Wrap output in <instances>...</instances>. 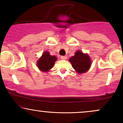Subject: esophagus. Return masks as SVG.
Instances as JSON below:
<instances>
[{
    "instance_id": "obj_1",
    "label": "esophagus",
    "mask_w": 123,
    "mask_h": 123,
    "mask_svg": "<svg viewBox=\"0 0 123 123\" xmlns=\"http://www.w3.org/2000/svg\"><path fill=\"white\" fill-rule=\"evenodd\" d=\"M66 58H67V57H66V56H65V55H64V56H61V60H66Z\"/></svg>"
}]
</instances>
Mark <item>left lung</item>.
Here are the masks:
<instances>
[{"label": "left lung", "instance_id": "8db88e82", "mask_svg": "<svg viewBox=\"0 0 123 123\" xmlns=\"http://www.w3.org/2000/svg\"><path fill=\"white\" fill-rule=\"evenodd\" d=\"M69 61L71 63L72 67L79 73L87 72L91 64L90 57L80 51H77L74 55L70 58Z\"/></svg>", "mask_w": 123, "mask_h": 123}]
</instances>
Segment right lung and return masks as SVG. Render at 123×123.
<instances>
[{"label": "right lung", "instance_id": "obj_1", "mask_svg": "<svg viewBox=\"0 0 123 123\" xmlns=\"http://www.w3.org/2000/svg\"><path fill=\"white\" fill-rule=\"evenodd\" d=\"M57 57L51 55L49 52L45 51L42 54V57L38 60L37 65L38 68L43 72H47L53 68Z\"/></svg>", "mask_w": 123, "mask_h": 123}]
</instances>
